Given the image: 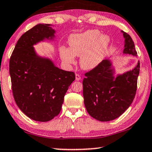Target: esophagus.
I'll use <instances>...</instances> for the list:
<instances>
[{
	"label": "esophagus",
	"mask_w": 152,
	"mask_h": 152,
	"mask_svg": "<svg viewBox=\"0 0 152 152\" xmlns=\"http://www.w3.org/2000/svg\"><path fill=\"white\" fill-rule=\"evenodd\" d=\"M81 76H80L79 74H76V81H80L81 80Z\"/></svg>",
	"instance_id": "esophagus-1"
}]
</instances>
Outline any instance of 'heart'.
Masks as SVG:
<instances>
[{"instance_id": "heart-1", "label": "heart", "mask_w": 152, "mask_h": 152, "mask_svg": "<svg viewBox=\"0 0 152 152\" xmlns=\"http://www.w3.org/2000/svg\"><path fill=\"white\" fill-rule=\"evenodd\" d=\"M109 35L98 30H89L71 35L69 39V49L60 48V57L64 63L72 64L75 56H79L80 66L85 70L98 67L105 58L110 46Z\"/></svg>"}]
</instances>
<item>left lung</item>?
<instances>
[{
  "label": "left lung",
  "mask_w": 152,
  "mask_h": 152,
  "mask_svg": "<svg viewBox=\"0 0 152 152\" xmlns=\"http://www.w3.org/2000/svg\"><path fill=\"white\" fill-rule=\"evenodd\" d=\"M125 38L124 54L137 56L134 44L128 34L122 31ZM140 61L132 70L114 77L112 62L105 59L86 73L83 80L84 104L88 114L97 120L107 122L118 118L134 100L140 74Z\"/></svg>",
  "instance_id": "left-lung-1"
}]
</instances>
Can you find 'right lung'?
<instances>
[{
  "instance_id": "add662e5",
  "label": "right lung",
  "mask_w": 152,
  "mask_h": 152,
  "mask_svg": "<svg viewBox=\"0 0 152 152\" xmlns=\"http://www.w3.org/2000/svg\"><path fill=\"white\" fill-rule=\"evenodd\" d=\"M54 33L49 24L35 25L18 39L9 62L15 101L35 121H49L59 114L66 93L75 80L74 72L58 69L34 51V45L53 39Z\"/></svg>"
}]
</instances>
